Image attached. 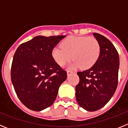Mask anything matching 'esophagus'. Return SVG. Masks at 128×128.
Wrapping results in <instances>:
<instances>
[{
  "instance_id": "obj_1",
  "label": "esophagus",
  "mask_w": 128,
  "mask_h": 128,
  "mask_svg": "<svg viewBox=\"0 0 128 128\" xmlns=\"http://www.w3.org/2000/svg\"><path fill=\"white\" fill-rule=\"evenodd\" d=\"M72 73H73V72H72V71L67 70V75L68 76H70L71 74H72Z\"/></svg>"
}]
</instances>
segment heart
<instances>
[{
	"label": "heart",
	"mask_w": 128,
	"mask_h": 128,
	"mask_svg": "<svg viewBox=\"0 0 128 128\" xmlns=\"http://www.w3.org/2000/svg\"><path fill=\"white\" fill-rule=\"evenodd\" d=\"M61 47H55L52 56L60 66H63L72 59V66L88 69L92 67L99 60L100 46L98 40L92 36H70L62 42Z\"/></svg>",
	"instance_id": "1"
}]
</instances>
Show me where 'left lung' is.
<instances>
[{
	"label": "left lung",
	"instance_id": "left-lung-1",
	"mask_svg": "<svg viewBox=\"0 0 128 128\" xmlns=\"http://www.w3.org/2000/svg\"><path fill=\"white\" fill-rule=\"evenodd\" d=\"M100 46L99 60L92 67L78 72L80 82L76 98L84 110L94 112L104 106L112 98L118 84L119 56L112 43L102 35L94 32Z\"/></svg>",
	"mask_w": 128,
	"mask_h": 128
}]
</instances>
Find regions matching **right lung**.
<instances>
[{"label": "right lung", "instance_id": "1", "mask_svg": "<svg viewBox=\"0 0 128 128\" xmlns=\"http://www.w3.org/2000/svg\"><path fill=\"white\" fill-rule=\"evenodd\" d=\"M66 36H37L23 43L13 56L11 81L20 100L29 109L41 111L51 106L67 77L55 62L52 51Z\"/></svg>", "mask_w": 128, "mask_h": 128}]
</instances>
